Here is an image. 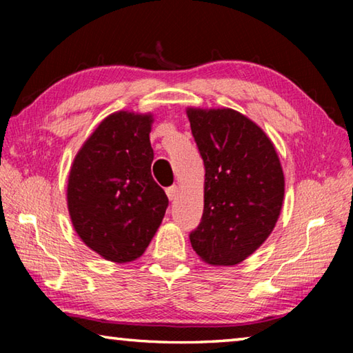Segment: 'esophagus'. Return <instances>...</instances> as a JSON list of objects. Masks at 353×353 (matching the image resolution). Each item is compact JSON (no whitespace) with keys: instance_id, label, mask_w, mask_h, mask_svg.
Masks as SVG:
<instances>
[{"instance_id":"34e87169","label":"esophagus","mask_w":353,"mask_h":353,"mask_svg":"<svg viewBox=\"0 0 353 353\" xmlns=\"http://www.w3.org/2000/svg\"><path fill=\"white\" fill-rule=\"evenodd\" d=\"M176 194H177V187H176V185H172V187L166 188V196H168L170 201H174L176 199Z\"/></svg>"}]
</instances>
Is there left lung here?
Wrapping results in <instances>:
<instances>
[{"label":"left lung","instance_id":"8db88e82","mask_svg":"<svg viewBox=\"0 0 353 353\" xmlns=\"http://www.w3.org/2000/svg\"><path fill=\"white\" fill-rule=\"evenodd\" d=\"M191 134L205 166L204 213L190 234L194 252L213 266H235L276 227L285 177L274 143L234 109L188 107Z\"/></svg>","mask_w":353,"mask_h":353}]
</instances>
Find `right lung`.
I'll return each instance as SVG.
<instances>
[{
	"instance_id": "add662e5",
	"label": "right lung",
	"mask_w": 353,
	"mask_h": 353,
	"mask_svg": "<svg viewBox=\"0 0 353 353\" xmlns=\"http://www.w3.org/2000/svg\"><path fill=\"white\" fill-rule=\"evenodd\" d=\"M152 121L151 113H112L77 151L70 170L67 201L76 234L113 263L143 255L168 207L151 174Z\"/></svg>"
}]
</instances>
